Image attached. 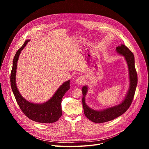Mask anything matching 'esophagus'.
Masks as SVG:
<instances>
[{
    "label": "esophagus",
    "instance_id": "34e87169",
    "mask_svg": "<svg viewBox=\"0 0 149 149\" xmlns=\"http://www.w3.org/2000/svg\"><path fill=\"white\" fill-rule=\"evenodd\" d=\"M76 82H77V84H78V85L82 84V83L84 82V78H83V77H78L77 78V79H76Z\"/></svg>",
    "mask_w": 149,
    "mask_h": 149
}]
</instances>
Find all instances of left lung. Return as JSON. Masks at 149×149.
<instances>
[{"label": "left lung", "mask_w": 149, "mask_h": 149, "mask_svg": "<svg viewBox=\"0 0 149 149\" xmlns=\"http://www.w3.org/2000/svg\"><path fill=\"white\" fill-rule=\"evenodd\" d=\"M116 51L119 54L124 56L128 65L130 79L129 90L121 103L114 107L99 111L91 109L86 104L85 98L88 91V87L87 86L82 87V105L84 114L90 120L96 123L109 121L122 115L130 107L134 96L137 84V74L134 65V55L128 48L123 44L118 46L116 48Z\"/></svg>", "instance_id": "1"}]
</instances>
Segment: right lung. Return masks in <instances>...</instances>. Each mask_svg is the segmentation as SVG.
<instances>
[{
    "instance_id": "obj_1",
    "label": "right lung",
    "mask_w": 149,
    "mask_h": 149,
    "mask_svg": "<svg viewBox=\"0 0 149 149\" xmlns=\"http://www.w3.org/2000/svg\"><path fill=\"white\" fill-rule=\"evenodd\" d=\"M29 40H26L23 45L16 52L13 61V66L10 74L11 87L20 109L29 119L38 123H52L61 117L62 112L61 101L63 96L70 90V80L63 83L56 90L53 97L43 104H34L26 101L19 93L16 84V72L17 63L20 54Z\"/></svg>"
}]
</instances>
